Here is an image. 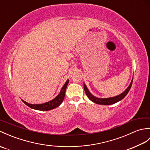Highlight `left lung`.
<instances>
[{"mask_svg":"<svg viewBox=\"0 0 150 150\" xmlns=\"http://www.w3.org/2000/svg\"><path fill=\"white\" fill-rule=\"evenodd\" d=\"M132 83H133V78L131 82H130L129 85L128 86V87L122 93L118 95L117 96L108 97V98H98L97 97H95L94 95H93L90 93V91H89L87 86H86L84 83V88L85 93L86 94L87 97L90 98V100H91L92 102H93V103H96L97 104H100V105H111V104H113L115 103H118V102H119L120 100H122V98H124L126 96V95L128 93L130 88L132 87Z\"/></svg>","mask_w":150,"mask_h":150,"instance_id":"8db88e82","label":"left lung"}]
</instances>
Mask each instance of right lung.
I'll return each instance as SVG.
<instances>
[{
	"label": "right lung",
	"mask_w": 150,
	"mask_h": 150,
	"mask_svg": "<svg viewBox=\"0 0 150 150\" xmlns=\"http://www.w3.org/2000/svg\"><path fill=\"white\" fill-rule=\"evenodd\" d=\"M68 83H69V80L68 79V80H67L66 82H65V84H64L61 90H60V93L58 94V95H57L53 99L51 100L48 102H46V103H44L42 104H33L28 103L27 102L24 101L23 100H22V101L25 104L27 105L28 106L32 108L33 110H37L39 111H48V110H53L54 108L59 106L62 103L64 98V97H65L66 90Z\"/></svg>",
	"instance_id": "1"
}]
</instances>
